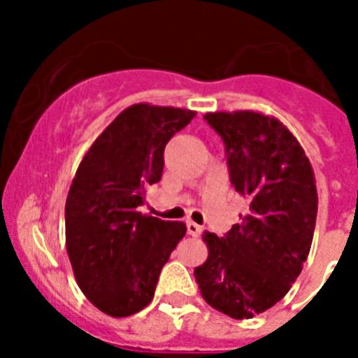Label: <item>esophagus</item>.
<instances>
[{
    "label": "esophagus",
    "instance_id": "1",
    "mask_svg": "<svg viewBox=\"0 0 358 358\" xmlns=\"http://www.w3.org/2000/svg\"><path fill=\"white\" fill-rule=\"evenodd\" d=\"M187 234L189 236H193V238H199V236L202 234V232H204V229H202L201 224H196V223H193V221H187Z\"/></svg>",
    "mask_w": 358,
    "mask_h": 358
}]
</instances>
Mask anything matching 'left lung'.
Listing matches in <instances>:
<instances>
[{"instance_id": "left-lung-1", "label": "left lung", "mask_w": 358, "mask_h": 358, "mask_svg": "<svg viewBox=\"0 0 358 358\" xmlns=\"http://www.w3.org/2000/svg\"><path fill=\"white\" fill-rule=\"evenodd\" d=\"M224 143L230 182L249 210L195 267L208 305L249 320L277 305L299 277L317 213L314 171L303 146L277 119L255 111L204 115Z\"/></svg>"}]
</instances>
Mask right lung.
<instances>
[{"label":"right lung","mask_w":358,"mask_h":358,"mask_svg":"<svg viewBox=\"0 0 358 358\" xmlns=\"http://www.w3.org/2000/svg\"><path fill=\"white\" fill-rule=\"evenodd\" d=\"M195 111L135 103L103 129L70 185L66 250L81 292L113 317L143 310L169 256L185 236L180 221L143 215L146 185L163 173V150Z\"/></svg>","instance_id":"obj_1"}]
</instances>
